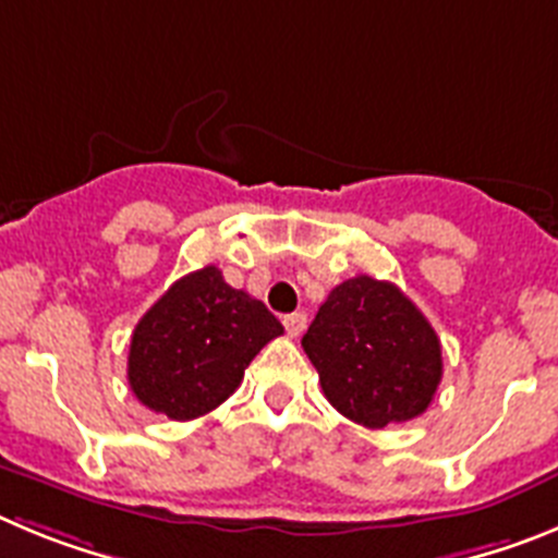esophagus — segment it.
Returning <instances> with one entry per match:
<instances>
[{
    "label": "esophagus",
    "mask_w": 558,
    "mask_h": 558,
    "mask_svg": "<svg viewBox=\"0 0 558 558\" xmlns=\"http://www.w3.org/2000/svg\"><path fill=\"white\" fill-rule=\"evenodd\" d=\"M283 328H286V333L291 336V339H298L300 333H303L305 330V314H289V316H283Z\"/></svg>",
    "instance_id": "esophagus-1"
}]
</instances>
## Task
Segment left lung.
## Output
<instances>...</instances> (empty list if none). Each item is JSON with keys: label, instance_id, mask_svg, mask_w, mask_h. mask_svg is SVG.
I'll return each instance as SVG.
<instances>
[{"label": "left lung", "instance_id": "obj_1", "mask_svg": "<svg viewBox=\"0 0 558 558\" xmlns=\"http://www.w3.org/2000/svg\"><path fill=\"white\" fill-rule=\"evenodd\" d=\"M303 350L325 398L364 428L423 414L441 380L436 330L395 283L355 275L328 294Z\"/></svg>", "mask_w": 558, "mask_h": 558}]
</instances>
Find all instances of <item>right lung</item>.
<instances>
[{
  "label": "right lung",
  "mask_w": 558,
  "mask_h": 558,
  "mask_svg": "<svg viewBox=\"0 0 558 558\" xmlns=\"http://www.w3.org/2000/svg\"><path fill=\"white\" fill-rule=\"evenodd\" d=\"M283 325L217 267L174 280L130 339V389L149 411L197 420L239 389L244 369Z\"/></svg>",
  "instance_id": "right-lung-1"
}]
</instances>
